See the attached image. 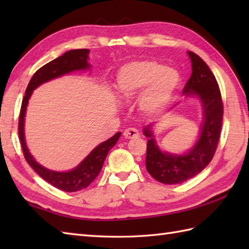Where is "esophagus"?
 I'll return each instance as SVG.
<instances>
[{"label":"esophagus","mask_w":249,"mask_h":249,"mask_svg":"<svg viewBox=\"0 0 249 249\" xmlns=\"http://www.w3.org/2000/svg\"><path fill=\"white\" fill-rule=\"evenodd\" d=\"M124 137L126 139H134V138H138L140 136V133L138 129L136 128H127L124 130Z\"/></svg>","instance_id":"1"}]
</instances>
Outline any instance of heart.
I'll return each mask as SVG.
<instances>
[{"instance_id":"obj_1","label":"heart","mask_w":249,"mask_h":249,"mask_svg":"<svg viewBox=\"0 0 249 249\" xmlns=\"http://www.w3.org/2000/svg\"><path fill=\"white\" fill-rule=\"evenodd\" d=\"M181 86V75L174 68L154 60L127 63L116 76L115 91L123 100H130L141 93L138 106L145 115L162 113L171 105Z\"/></svg>"}]
</instances>
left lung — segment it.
I'll return each mask as SVG.
<instances>
[{
  "instance_id": "left-lung-1",
  "label": "left lung",
  "mask_w": 249,
  "mask_h": 249,
  "mask_svg": "<svg viewBox=\"0 0 249 249\" xmlns=\"http://www.w3.org/2000/svg\"><path fill=\"white\" fill-rule=\"evenodd\" d=\"M187 54L192 62V76L185 84L183 94L197 97L202 107L203 122L198 139L183 154L161 150L154 136V124L146 125L143 135L146 144V170L156 181L163 184H179L197 176L209 165L218 144L224 107L215 76L206 63L192 51Z\"/></svg>"
}]
</instances>
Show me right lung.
I'll use <instances>...</instances> for the list:
<instances>
[{
    "instance_id": "1",
    "label": "right lung",
    "mask_w": 249,
    "mask_h": 249,
    "mask_svg": "<svg viewBox=\"0 0 249 249\" xmlns=\"http://www.w3.org/2000/svg\"><path fill=\"white\" fill-rule=\"evenodd\" d=\"M89 53V49L70 50L65 52L63 55L56 57L55 60L49 62L48 64L40 67L31 78L28 88L25 89V95L22 100V105H21L19 115V139L21 146H22L25 160L45 181L51 184L52 186L67 193L78 192V190L87 188L96 178L100 170H102L104 161L109 151L116 144L122 133H116L110 139L98 144L77 167L71 169V170L53 171L41 166L40 163L34 160V157L30 153L25 142L24 118L29 99L34 89L38 88L40 84L48 82L52 79L67 75L70 72L89 70L91 65L88 63Z\"/></svg>"
}]
</instances>
